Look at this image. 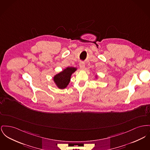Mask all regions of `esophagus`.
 <instances>
[{
	"label": "esophagus",
	"instance_id": "1",
	"mask_svg": "<svg viewBox=\"0 0 150 150\" xmlns=\"http://www.w3.org/2000/svg\"><path fill=\"white\" fill-rule=\"evenodd\" d=\"M79 66L80 68L81 69H84V67H85V64H84V63L83 62H80Z\"/></svg>",
	"mask_w": 150,
	"mask_h": 150
}]
</instances>
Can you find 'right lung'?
Wrapping results in <instances>:
<instances>
[{
  "label": "right lung",
  "mask_w": 150,
  "mask_h": 150,
  "mask_svg": "<svg viewBox=\"0 0 150 150\" xmlns=\"http://www.w3.org/2000/svg\"><path fill=\"white\" fill-rule=\"evenodd\" d=\"M76 70L74 67H67L59 74L54 77V81L60 89L66 88L70 81L71 76L73 72Z\"/></svg>",
  "instance_id": "right-lung-1"
}]
</instances>
